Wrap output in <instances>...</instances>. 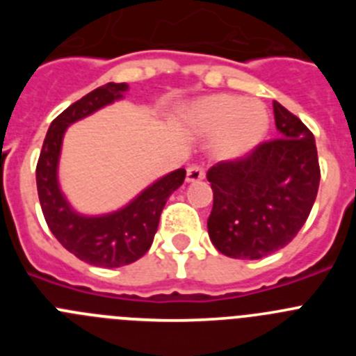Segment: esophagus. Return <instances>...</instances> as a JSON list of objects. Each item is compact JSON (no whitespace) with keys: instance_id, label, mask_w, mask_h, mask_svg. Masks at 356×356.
<instances>
[{"instance_id":"obj_1","label":"esophagus","mask_w":356,"mask_h":356,"mask_svg":"<svg viewBox=\"0 0 356 356\" xmlns=\"http://www.w3.org/2000/svg\"><path fill=\"white\" fill-rule=\"evenodd\" d=\"M205 178V169L200 168V165H191V168L187 169V176H185V180L188 181V184H193V181H200Z\"/></svg>"}]
</instances>
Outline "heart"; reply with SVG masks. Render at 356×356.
Instances as JSON below:
<instances>
[{"label": "heart", "instance_id": "1", "mask_svg": "<svg viewBox=\"0 0 356 356\" xmlns=\"http://www.w3.org/2000/svg\"><path fill=\"white\" fill-rule=\"evenodd\" d=\"M194 130L216 134L212 153L219 160H235L259 146L269 130V114L260 103L216 94L203 97L193 112Z\"/></svg>", "mask_w": 356, "mask_h": 356}]
</instances>
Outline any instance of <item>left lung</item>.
Masks as SVG:
<instances>
[{"instance_id":"left-lung-1","label":"left lung","mask_w":356,"mask_h":356,"mask_svg":"<svg viewBox=\"0 0 356 356\" xmlns=\"http://www.w3.org/2000/svg\"><path fill=\"white\" fill-rule=\"evenodd\" d=\"M273 108L278 139L207 172L210 241L229 259L259 260L287 246L316 201L321 171L312 131L280 103Z\"/></svg>"}]
</instances>
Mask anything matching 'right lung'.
Listing matches in <instances>:
<instances>
[{
  "label": "right lung",
  "instance_id": "obj_1",
  "mask_svg": "<svg viewBox=\"0 0 356 356\" xmlns=\"http://www.w3.org/2000/svg\"><path fill=\"white\" fill-rule=\"evenodd\" d=\"M128 83H106L72 103L49 124L37 162V193L44 219L56 241L74 257L97 267H121L139 260L153 244L165 201L185 180V169L162 176L128 205L99 216L74 210L58 181L62 140L72 122L124 97Z\"/></svg>",
  "mask_w": 356,
  "mask_h": 356
}]
</instances>
